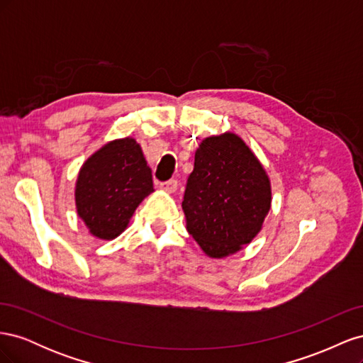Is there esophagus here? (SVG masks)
<instances>
[{
    "label": "esophagus",
    "mask_w": 363,
    "mask_h": 363,
    "mask_svg": "<svg viewBox=\"0 0 363 363\" xmlns=\"http://www.w3.org/2000/svg\"><path fill=\"white\" fill-rule=\"evenodd\" d=\"M177 186H179V182L175 180V179H171V180H167V182L160 183V188H162L163 191L169 192V194H172V192L177 191Z\"/></svg>",
    "instance_id": "1"
}]
</instances>
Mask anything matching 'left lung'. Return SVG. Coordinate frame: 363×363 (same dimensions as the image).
Listing matches in <instances>:
<instances>
[{"label":"left lung","instance_id":"1","mask_svg":"<svg viewBox=\"0 0 363 363\" xmlns=\"http://www.w3.org/2000/svg\"><path fill=\"white\" fill-rule=\"evenodd\" d=\"M186 228L211 257L250 244L271 207L269 179L233 133L206 138L195 151L183 196Z\"/></svg>","mask_w":363,"mask_h":363}]
</instances>
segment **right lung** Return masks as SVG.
<instances>
[{"instance_id":"right-lung-1","label":"right lung","mask_w":363,"mask_h":363,"mask_svg":"<svg viewBox=\"0 0 363 363\" xmlns=\"http://www.w3.org/2000/svg\"><path fill=\"white\" fill-rule=\"evenodd\" d=\"M152 192V175L138 142H108L84 162L75 186L79 216L100 239L124 232L139 203Z\"/></svg>"}]
</instances>
